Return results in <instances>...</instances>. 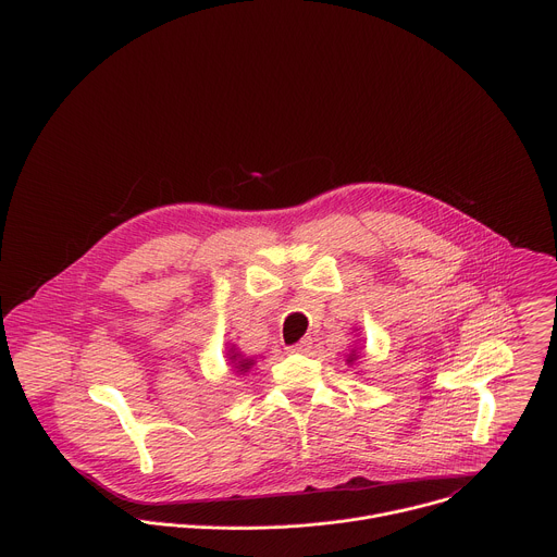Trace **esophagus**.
<instances>
[{
    "mask_svg": "<svg viewBox=\"0 0 557 557\" xmlns=\"http://www.w3.org/2000/svg\"><path fill=\"white\" fill-rule=\"evenodd\" d=\"M310 348H312V339H308V337H306V339H301V342L293 344L288 350H290V352H297V355H306Z\"/></svg>",
    "mask_w": 557,
    "mask_h": 557,
    "instance_id": "obj_1",
    "label": "esophagus"
}]
</instances>
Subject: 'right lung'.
Masks as SVG:
<instances>
[{"label": "right lung", "instance_id": "right-lung-1", "mask_svg": "<svg viewBox=\"0 0 557 557\" xmlns=\"http://www.w3.org/2000/svg\"><path fill=\"white\" fill-rule=\"evenodd\" d=\"M233 359H235V355H233ZM251 363H253V361H249V359H243V361H237V366H235V368H240V372H247V370L251 368Z\"/></svg>", "mask_w": 557, "mask_h": 557}]
</instances>
